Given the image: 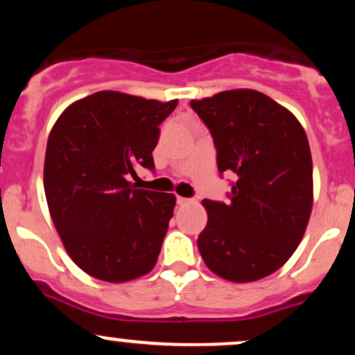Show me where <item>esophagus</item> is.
<instances>
[{
    "mask_svg": "<svg viewBox=\"0 0 355 355\" xmlns=\"http://www.w3.org/2000/svg\"><path fill=\"white\" fill-rule=\"evenodd\" d=\"M191 200L190 198H185V197H177V203L178 205H187V203H190Z\"/></svg>",
    "mask_w": 355,
    "mask_h": 355,
    "instance_id": "obj_1",
    "label": "esophagus"
}]
</instances>
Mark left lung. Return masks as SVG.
I'll return each mask as SVG.
<instances>
[{
    "label": "left lung",
    "instance_id": "1",
    "mask_svg": "<svg viewBox=\"0 0 355 355\" xmlns=\"http://www.w3.org/2000/svg\"><path fill=\"white\" fill-rule=\"evenodd\" d=\"M217 148L218 172L234 173L230 202L203 200L198 250L214 274L255 282L274 274L302 240L312 211V157L302 125L255 89L191 100Z\"/></svg>",
    "mask_w": 355,
    "mask_h": 355
}]
</instances>
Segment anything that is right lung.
<instances>
[{"instance_id": "add662e5", "label": "right lung", "mask_w": 355, "mask_h": 355, "mask_svg": "<svg viewBox=\"0 0 355 355\" xmlns=\"http://www.w3.org/2000/svg\"><path fill=\"white\" fill-rule=\"evenodd\" d=\"M178 100L96 92L61 113L48 137L44 195L68 255L81 270L112 284L148 274L177 198L137 189V168L153 170L162 121Z\"/></svg>"}]
</instances>
